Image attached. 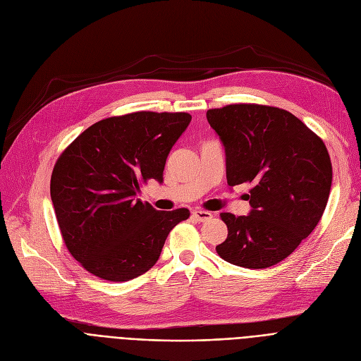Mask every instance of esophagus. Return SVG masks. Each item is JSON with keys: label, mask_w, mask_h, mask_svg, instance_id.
<instances>
[{"label": "esophagus", "mask_w": 361, "mask_h": 361, "mask_svg": "<svg viewBox=\"0 0 361 361\" xmlns=\"http://www.w3.org/2000/svg\"><path fill=\"white\" fill-rule=\"evenodd\" d=\"M192 216L199 222H204V221H209L214 215L211 212H207V211H193Z\"/></svg>", "instance_id": "esophagus-1"}]
</instances>
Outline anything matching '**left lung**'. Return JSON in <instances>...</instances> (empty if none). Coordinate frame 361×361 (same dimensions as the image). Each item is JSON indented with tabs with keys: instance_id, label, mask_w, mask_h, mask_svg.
<instances>
[{
	"instance_id": "8db88e82",
	"label": "left lung",
	"mask_w": 361,
	"mask_h": 361,
	"mask_svg": "<svg viewBox=\"0 0 361 361\" xmlns=\"http://www.w3.org/2000/svg\"><path fill=\"white\" fill-rule=\"evenodd\" d=\"M226 155L230 185L252 184V212H222L228 228L216 253L228 263L264 269L288 257L325 212L332 184L328 149L291 112L231 104L206 112Z\"/></svg>"
}]
</instances>
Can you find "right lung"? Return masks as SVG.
I'll use <instances>...</instances> for the list:
<instances>
[{
	"label": "right lung",
	"mask_w": 361,
	"mask_h": 361,
	"mask_svg": "<svg viewBox=\"0 0 361 361\" xmlns=\"http://www.w3.org/2000/svg\"><path fill=\"white\" fill-rule=\"evenodd\" d=\"M187 112L137 111L94 123L56 159L51 199L70 255L92 275L135 279L158 262L185 207L157 211L136 199L149 180L162 181L171 147L190 124Z\"/></svg>",
	"instance_id": "add662e5"
}]
</instances>
